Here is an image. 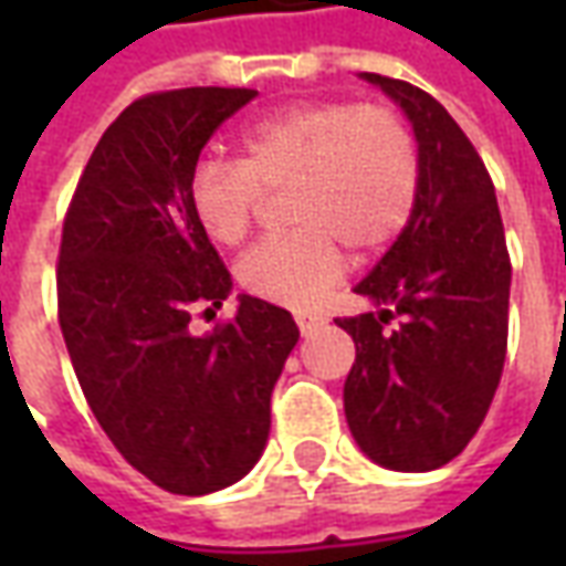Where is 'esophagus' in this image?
Here are the masks:
<instances>
[{
	"label": "esophagus",
	"mask_w": 566,
	"mask_h": 566,
	"mask_svg": "<svg viewBox=\"0 0 566 566\" xmlns=\"http://www.w3.org/2000/svg\"><path fill=\"white\" fill-rule=\"evenodd\" d=\"M296 327L303 333H312L318 331L321 324H324V315H318V312H296Z\"/></svg>",
	"instance_id": "34e87169"
}]
</instances>
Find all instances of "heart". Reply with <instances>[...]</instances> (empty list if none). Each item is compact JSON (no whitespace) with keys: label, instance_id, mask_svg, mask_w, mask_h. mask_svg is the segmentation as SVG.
Segmentation results:
<instances>
[{"label":"heart","instance_id":"obj_1","mask_svg":"<svg viewBox=\"0 0 566 566\" xmlns=\"http://www.w3.org/2000/svg\"><path fill=\"white\" fill-rule=\"evenodd\" d=\"M242 160L199 163L190 202L202 230L239 245L270 190H284L294 230L239 260L251 294L308 306L345 270V248L369 258L391 245L418 197V142L391 105H294L242 133Z\"/></svg>","mask_w":566,"mask_h":566}]
</instances>
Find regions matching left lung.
<instances>
[{"instance_id": "left-lung-1", "label": "left lung", "mask_w": 566, "mask_h": 566, "mask_svg": "<svg viewBox=\"0 0 566 566\" xmlns=\"http://www.w3.org/2000/svg\"><path fill=\"white\" fill-rule=\"evenodd\" d=\"M418 139V197L403 233L357 294L381 312L336 318L355 339L345 418L369 458L427 473L485 421L510 336L512 263L494 181L454 117L416 84L364 72Z\"/></svg>"}]
</instances>
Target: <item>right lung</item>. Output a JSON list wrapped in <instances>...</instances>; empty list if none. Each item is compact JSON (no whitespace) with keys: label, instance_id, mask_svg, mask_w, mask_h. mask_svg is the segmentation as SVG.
<instances>
[{"label":"right lung","instance_id":"1","mask_svg":"<svg viewBox=\"0 0 566 566\" xmlns=\"http://www.w3.org/2000/svg\"><path fill=\"white\" fill-rule=\"evenodd\" d=\"M254 96L181 87L127 105L63 221L56 315L81 391L124 461L169 494L221 491L258 463L300 339L291 312L258 296H239L206 336L190 331L193 312L221 308L233 287L190 181L214 129Z\"/></svg>","mask_w":566,"mask_h":566}]
</instances>
